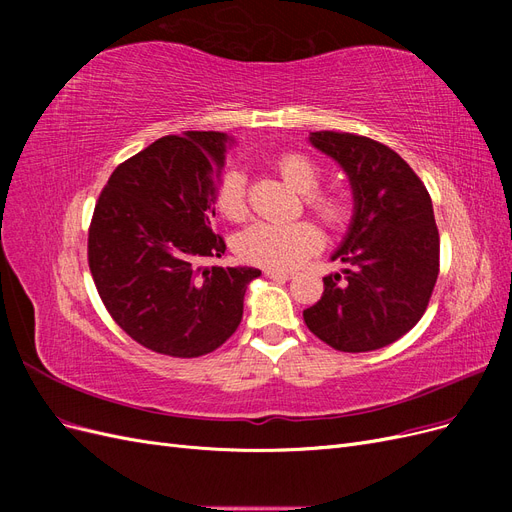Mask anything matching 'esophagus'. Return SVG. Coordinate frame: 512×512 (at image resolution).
I'll return each mask as SVG.
<instances>
[{
  "mask_svg": "<svg viewBox=\"0 0 512 512\" xmlns=\"http://www.w3.org/2000/svg\"><path fill=\"white\" fill-rule=\"evenodd\" d=\"M265 275L271 277V280H290V277H292V273L284 271V269H267Z\"/></svg>",
  "mask_w": 512,
  "mask_h": 512,
  "instance_id": "esophagus-1",
  "label": "esophagus"
}]
</instances>
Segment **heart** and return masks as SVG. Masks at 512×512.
<instances>
[{"mask_svg": "<svg viewBox=\"0 0 512 512\" xmlns=\"http://www.w3.org/2000/svg\"><path fill=\"white\" fill-rule=\"evenodd\" d=\"M280 175L294 190L303 192L305 205L333 230H342L352 218V205L346 194L318 188L322 170L301 153H284L275 162ZM215 205L230 222H239L247 215L245 175L239 168H230L220 179L215 192ZM322 247V230L312 220L297 222H254L243 228L235 239V250L245 260L267 269H292L301 260Z\"/></svg>", "mask_w": 512, "mask_h": 512, "instance_id": "1", "label": "heart"}]
</instances>
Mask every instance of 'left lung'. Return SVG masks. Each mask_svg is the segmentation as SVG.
Here are the masks:
<instances>
[{
  "label": "left lung",
  "instance_id": "8db88e82",
  "mask_svg": "<svg viewBox=\"0 0 512 512\" xmlns=\"http://www.w3.org/2000/svg\"><path fill=\"white\" fill-rule=\"evenodd\" d=\"M309 141L339 162L352 183L354 218L333 260L352 265L324 277L303 320L339 352L389 346L423 318L440 273V235L425 183L374 138L312 132Z\"/></svg>",
  "mask_w": 512,
  "mask_h": 512
}]
</instances>
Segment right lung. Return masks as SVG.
<instances>
[{
	"instance_id": "add662e5",
	"label": "right lung",
	"mask_w": 512,
	"mask_h": 512,
	"mask_svg": "<svg viewBox=\"0 0 512 512\" xmlns=\"http://www.w3.org/2000/svg\"><path fill=\"white\" fill-rule=\"evenodd\" d=\"M226 134L162 136L121 162L100 192L87 260L108 314L141 346L177 359L220 348L237 331L252 267H207L226 243L211 230L213 166Z\"/></svg>"
}]
</instances>
